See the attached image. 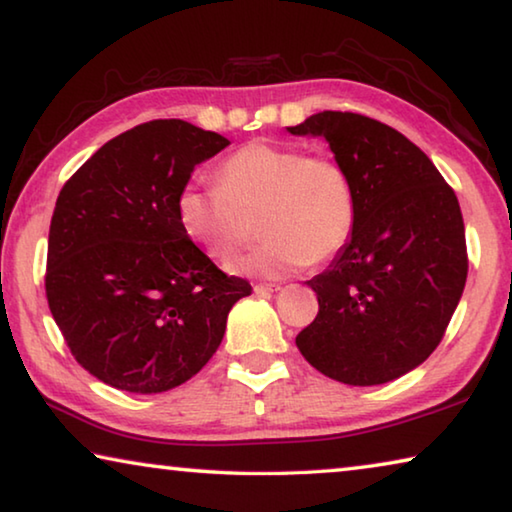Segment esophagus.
Masks as SVG:
<instances>
[{"instance_id": "34e87169", "label": "esophagus", "mask_w": 512, "mask_h": 512, "mask_svg": "<svg viewBox=\"0 0 512 512\" xmlns=\"http://www.w3.org/2000/svg\"><path fill=\"white\" fill-rule=\"evenodd\" d=\"M276 290H281L279 283H256L254 286L256 295H270V292H276Z\"/></svg>"}]
</instances>
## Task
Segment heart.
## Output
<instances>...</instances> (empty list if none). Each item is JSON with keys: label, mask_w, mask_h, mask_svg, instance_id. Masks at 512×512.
<instances>
[{"label": "heart", "mask_w": 512, "mask_h": 512, "mask_svg": "<svg viewBox=\"0 0 512 512\" xmlns=\"http://www.w3.org/2000/svg\"><path fill=\"white\" fill-rule=\"evenodd\" d=\"M183 231L215 261H229L256 236L265 242L231 270L281 279L340 254L358 220L356 183L331 154H308L281 142H249L220 165L215 179L181 188Z\"/></svg>", "instance_id": "1"}]
</instances>
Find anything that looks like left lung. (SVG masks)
Listing matches in <instances>:
<instances>
[{
    "label": "left lung",
    "mask_w": 512,
    "mask_h": 512,
    "mask_svg": "<svg viewBox=\"0 0 512 512\" xmlns=\"http://www.w3.org/2000/svg\"><path fill=\"white\" fill-rule=\"evenodd\" d=\"M288 131L329 142L358 195L349 245L306 281L320 311L297 335L301 356L340 383L399 379L440 345L463 295L456 192L420 147L372 117L322 111Z\"/></svg>",
    "instance_id": "1"
}]
</instances>
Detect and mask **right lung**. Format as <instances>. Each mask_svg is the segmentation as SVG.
I'll return each instance as SVG.
<instances>
[{
    "label": "right lung",
    "instance_id": "right-lung-1",
    "mask_svg": "<svg viewBox=\"0 0 512 512\" xmlns=\"http://www.w3.org/2000/svg\"><path fill=\"white\" fill-rule=\"evenodd\" d=\"M229 145L183 120L138 124L65 181L49 224L45 292L77 363L117 390L186 383L220 347L249 281L183 231L181 188Z\"/></svg>",
    "mask_w": 512,
    "mask_h": 512
}]
</instances>
